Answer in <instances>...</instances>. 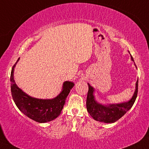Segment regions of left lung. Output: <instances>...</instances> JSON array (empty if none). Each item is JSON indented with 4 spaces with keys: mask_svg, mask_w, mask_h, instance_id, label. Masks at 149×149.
Listing matches in <instances>:
<instances>
[{
    "mask_svg": "<svg viewBox=\"0 0 149 149\" xmlns=\"http://www.w3.org/2000/svg\"><path fill=\"white\" fill-rule=\"evenodd\" d=\"M131 60L133 58L131 56ZM88 91L86 97V109L88 113L96 121L104 123H113L118 121L129 110L134 104L138 91V80L136 82V87L134 95L129 102L121 104H110L109 106L102 105L97 103L93 96V88L88 84Z\"/></svg>",
    "mask_w": 149,
    "mask_h": 149,
    "instance_id": "8db88e82",
    "label": "left lung"
}]
</instances>
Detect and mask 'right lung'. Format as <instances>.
Masks as SVG:
<instances>
[{
	"mask_svg": "<svg viewBox=\"0 0 149 149\" xmlns=\"http://www.w3.org/2000/svg\"><path fill=\"white\" fill-rule=\"evenodd\" d=\"M18 60L19 58L13 66L10 76L11 92L15 104L20 111L37 122L45 123L56 119L61 113L66 98L74 84L69 81L64 82L63 91L54 99L42 100L30 97L18 87L14 80V67Z\"/></svg>",
	"mask_w": 149,
	"mask_h": 149,
	"instance_id": "1",
	"label": "right lung"
}]
</instances>
